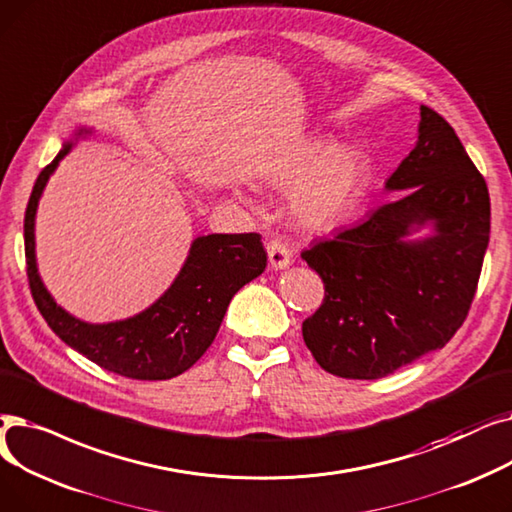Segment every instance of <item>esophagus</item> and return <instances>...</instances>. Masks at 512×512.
Here are the masks:
<instances>
[{"instance_id":"esophagus-1","label":"esophagus","mask_w":512,"mask_h":512,"mask_svg":"<svg viewBox=\"0 0 512 512\" xmlns=\"http://www.w3.org/2000/svg\"><path fill=\"white\" fill-rule=\"evenodd\" d=\"M266 252H269V262L275 271H283L291 264V250L281 239H271L266 243Z\"/></svg>"}]
</instances>
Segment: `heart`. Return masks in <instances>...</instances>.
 Instances as JSON below:
<instances>
[{
    "label": "heart",
    "mask_w": 512,
    "mask_h": 512,
    "mask_svg": "<svg viewBox=\"0 0 512 512\" xmlns=\"http://www.w3.org/2000/svg\"><path fill=\"white\" fill-rule=\"evenodd\" d=\"M367 179V162L348 145L337 148L327 137L310 141L298 158L283 166L271 179L289 193V212L296 223L310 231L339 225L356 206Z\"/></svg>",
    "instance_id": "b5f03b06"
}]
</instances>
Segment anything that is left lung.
I'll return each mask as SVG.
<instances>
[{"mask_svg":"<svg viewBox=\"0 0 512 512\" xmlns=\"http://www.w3.org/2000/svg\"><path fill=\"white\" fill-rule=\"evenodd\" d=\"M385 189L406 193L302 252L325 283L302 335L337 377H387L444 348L467 319L490 243L488 185L431 108L421 106L415 150ZM425 226L431 236L409 237Z\"/></svg>","mask_w":512,"mask_h":512,"instance_id":"8db88e82","label":"left lung"}]
</instances>
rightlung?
I'll use <instances>...</instances> for the list:
<instances>
[{
  "label": "right lung",
  "instance_id": "add662e5",
  "mask_svg": "<svg viewBox=\"0 0 512 512\" xmlns=\"http://www.w3.org/2000/svg\"><path fill=\"white\" fill-rule=\"evenodd\" d=\"M91 129L79 127L64 141L33 187L24 214V254L33 300L45 323L66 346L102 369L139 381L185 373L210 348L237 291L264 273L266 252L258 233H212L191 241L179 275L139 314L114 323H85L66 312L43 285L35 254V216L41 193L60 160Z\"/></svg>",
  "mask_w": 512,
  "mask_h": 512
}]
</instances>
